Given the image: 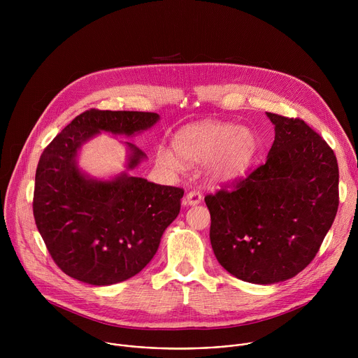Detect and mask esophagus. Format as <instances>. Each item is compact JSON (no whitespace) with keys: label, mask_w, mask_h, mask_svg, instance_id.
<instances>
[{"label":"esophagus","mask_w":358,"mask_h":358,"mask_svg":"<svg viewBox=\"0 0 358 358\" xmlns=\"http://www.w3.org/2000/svg\"><path fill=\"white\" fill-rule=\"evenodd\" d=\"M202 199V195L196 191H189L185 198H184V203L185 206H189V207H194V206H198V203L201 202Z\"/></svg>","instance_id":"esophagus-1"}]
</instances>
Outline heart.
<instances>
[{
  "mask_svg": "<svg viewBox=\"0 0 358 358\" xmlns=\"http://www.w3.org/2000/svg\"><path fill=\"white\" fill-rule=\"evenodd\" d=\"M173 148H160L159 162L181 170L184 162H203V173L210 182L231 184L245 176L258 150V138L248 127L232 123L199 122L178 130L173 137Z\"/></svg>",
  "mask_w": 358,
  "mask_h": 358,
  "instance_id": "obj_1",
  "label": "heart"
}]
</instances>
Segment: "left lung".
I'll return each instance as SVG.
<instances>
[{"label": "left lung", "instance_id": "1", "mask_svg": "<svg viewBox=\"0 0 358 358\" xmlns=\"http://www.w3.org/2000/svg\"><path fill=\"white\" fill-rule=\"evenodd\" d=\"M275 141L266 162L234 191L206 196L221 266L257 285L308 266L338 208V166L329 144L300 119L266 113Z\"/></svg>", "mask_w": 358, "mask_h": 358}]
</instances>
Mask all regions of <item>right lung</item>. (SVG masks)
I'll use <instances>...</instances> for the list:
<instances>
[{
	"mask_svg": "<svg viewBox=\"0 0 358 358\" xmlns=\"http://www.w3.org/2000/svg\"><path fill=\"white\" fill-rule=\"evenodd\" d=\"M160 120L157 113L87 110L43 150L35 174L34 217L55 264L71 278L109 286L137 275L155 257L177 218L184 191L134 177L144 152L130 141L127 171L96 178L79 169L85 143L101 131L136 136Z\"/></svg>",
	"mask_w": 358,
	"mask_h": 358,
	"instance_id": "right-lung-1",
	"label": "right lung"
}]
</instances>
